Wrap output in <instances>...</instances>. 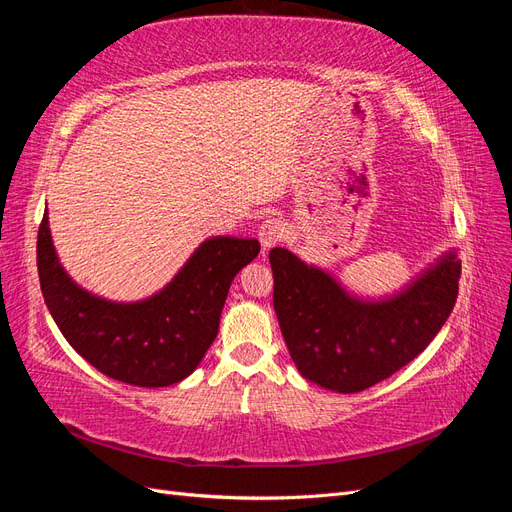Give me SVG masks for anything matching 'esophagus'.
<instances>
[{
	"label": "esophagus",
	"instance_id": "34e87169",
	"mask_svg": "<svg viewBox=\"0 0 512 512\" xmlns=\"http://www.w3.org/2000/svg\"><path fill=\"white\" fill-rule=\"evenodd\" d=\"M258 239H260L262 247H265V250H269V247L277 245V243L284 239V226L280 224V220L269 218V220H265V222L258 226Z\"/></svg>",
	"mask_w": 512,
	"mask_h": 512
}]
</instances>
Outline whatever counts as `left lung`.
Returning a JSON list of instances; mask_svg holds the SVG:
<instances>
[{"label": "left lung", "instance_id": "left-lung-1", "mask_svg": "<svg viewBox=\"0 0 512 512\" xmlns=\"http://www.w3.org/2000/svg\"><path fill=\"white\" fill-rule=\"evenodd\" d=\"M269 262L273 307L294 365L337 393L365 391L421 354L451 316L461 275V260L446 254L393 299L359 301L284 247H273Z\"/></svg>", "mask_w": 512, "mask_h": 512}]
</instances>
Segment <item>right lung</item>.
Returning <instances> with one entry per match:
<instances>
[{"mask_svg": "<svg viewBox=\"0 0 512 512\" xmlns=\"http://www.w3.org/2000/svg\"><path fill=\"white\" fill-rule=\"evenodd\" d=\"M36 252L44 303L68 344L104 376L158 389L188 378L203 361L228 288L258 256L260 243L207 239L173 282L138 303L104 301L76 286L59 265L46 213Z\"/></svg>", "mask_w": 512, "mask_h": 512, "instance_id": "obj_1", "label": "right lung"}]
</instances>
